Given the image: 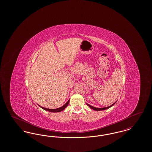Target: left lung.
<instances>
[{
	"label": "left lung",
	"mask_w": 152,
	"mask_h": 152,
	"mask_svg": "<svg viewBox=\"0 0 152 152\" xmlns=\"http://www.w3.org/2000/svg\"><path fill=\"white\" fill-rule=\"evenodd\" d=\"M116 102V101L115 103H113L112 105H110V106H109V107H104V108H96V107H93V106H92V105H89V104H87V103H86V104H87V105H88L89 108H91L92 109H93V110H96V111H100V110H105V109H107L112 107L113 105L115 104Z\"/></svg>",
	"instance_id": "8db88e82"
}]
</instances>
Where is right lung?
<instances>
[{
	"label": "right lung",
	"mask_w": 152,
	"mask_h": 152,
	"mask_svg": "<svg viewBox=\"0 0 152 152\" xmlns=\"http://www.w3.org/2000/svg\"><path fill=\"white\" fill-rule=\"evenodd\" d=\"M69 102V100L67 101L63 106H62V107H60V108H58L53 109H52L46 108L43 107H42V106H40V105H39V106L40 108L43 109L44 110H47V111H48V112H53V113H56V112H60L63 110L64 109H65V108L68 105Z\"/></svg>",
	"instance_id": "obj_1"
}]
</instances>
